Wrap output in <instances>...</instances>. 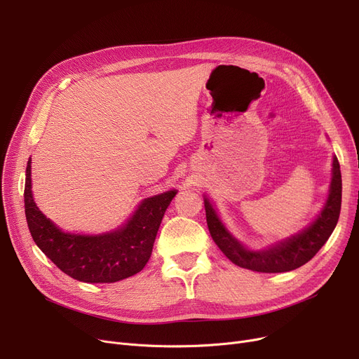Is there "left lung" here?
Masks as SVG:
<instances>
[{
    "mask_svg": "<svg viewBox=\"0 0 359 359\" xmlns=\"http://www.w3.org/2000/svg\"><path fill=\"white\" fill-rule=\"evenodd\" d=\"M341 203L342 175L341 165H339V161L334 157L330 194L318 218L303 233L292 236L285 241H280L276 246L268 250L252 252L248 250L246 248H243L241 244L225 230L208 199H205V212L212 240L215 241L219 250L233 263H236L237 266L246 268L255 272L279 273L294 271L299 266L306 265V263L311 260L316 256V253L323 248V244L329 240L337 224L339 214H341Z\"/></svg>",
    "mask_w": 359,
    "mask_h": 359,
    "instance_id": "left-lung-1",
    "label": "left lung"
}]
</instances>
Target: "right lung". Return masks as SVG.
Listing matches in <instances>:
<instances>
[{"mask_svg":"<svg viewBox=\"0 0 359 359\" xmlns=\"http://www.w3.org/2000/svg\"><path fill=\"white\" fill-rule=\"evenodd\" d=\"M26 168L25 211L34 243L68 276L110 284L142 271L167 206L176 191L144 199L123 229L103 236H77L61 231L37 208L32 196V170Z\"/></svg>","mask_w":359,"mask_h":359,"instance_id":"obj_1","label":"right lung"}]
</instances>
